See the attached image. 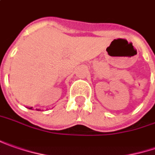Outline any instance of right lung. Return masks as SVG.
<instances>
[{"instance_id":"obj_1","label":"right lung","mask_w":155,"mask_h":155,"mask_svg":"<svg viewBox=\"0 0 155 155\" xmlns=\"http://www.w3.org/2000/svg\"><path fill=\"white\" fill-rule=\"evenodd\" d=\"M28 109H31L32 110V107H28ZM36 111H40V109H36Z\"/></svg>"}]
</instances>
